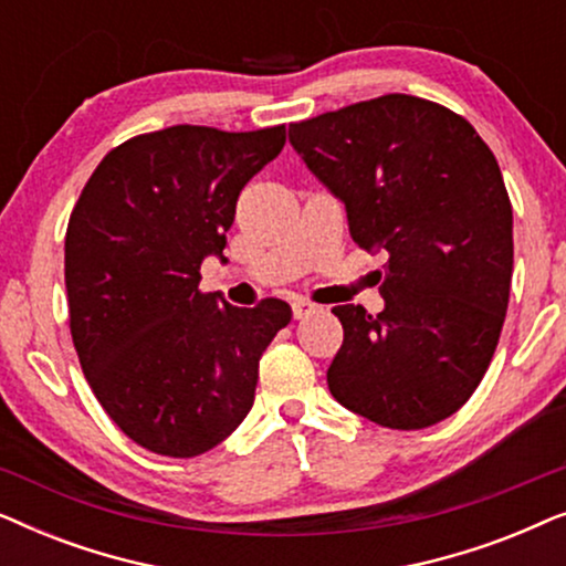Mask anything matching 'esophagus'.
<instances>
[{"instance_id": "1", "label": "esophagus", "mask_w": 566, "mask_h": 566, "mask_svg": "<svg viewBox=\"0 0 566 566\" xmlns=\"http://www.w3.org/2000/svg\"><path fill=\"white\" fill-rule=\"evenodd\" d=\"M291 308H293V316H296V319H304V316L314 314L319 306L312 304V301H306V298H293Z\"/></svg>"}]
</instances>
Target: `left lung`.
I'll use <instances>...</instances> for the list:
<instances>
[{
	"mask_svg": "<svg viewBox=\"0 0 566 566\" xmlns=\"http://www.w3.org/2000/svg\"><path fill=\"white\" fill-rule=\"evenodd\" d=\"M306 167L345 203L360 250L386 252L384 312L343 304L332 397L391 430L430 428L467 405L505 322L513 206L474 126L412 95L291 123Z\"/></svg>",
	"mask_w": 566,
	"mask_h": 566,
	"instance_id": "obj_1",
	"label": "left lung"
}]
</instances>
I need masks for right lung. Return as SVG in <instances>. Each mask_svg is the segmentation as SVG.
Listing matches in <instances>:
<instances>
[{"mask_svg":"<svg viewBox=\"0 0 566 566\" xmlns=\"http://www.w3.org/2000/svg\"><path fill=\"white\" fill-rule=\"evenodd\" d=\"M285 126H172L105 154L66 229L69 327L111 420L146 451L192 459L252 409L265 347L291 306H231L200 293L223 258L237 198L281 154Z\"/></svg>","mask_w":566,"mask_h":566,"instance_id":"right-lung-1","label":"right lung"}]
</instances>
